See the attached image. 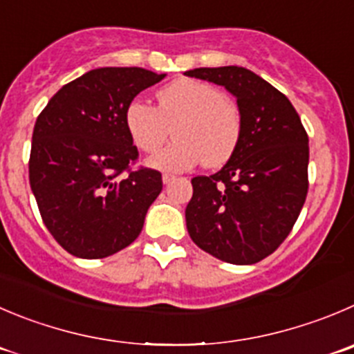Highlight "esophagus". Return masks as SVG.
<instances>
[{
	"instance_id": "1",
	"label": "esophagus",
	"mask_w": 354,
	"mask_h": 354,
	"mask_svg": "<svg viewBox=\"0 0 354 354\" xmlns=\"http://www.w3.org/2000/svg\"><path fill=\"white\" fill-rule=\"evenodd\" d=\"M161 179H163V184H170L171 180H175V175H171V174H163V177H161Z\"/></svg>"
}]
</instances>
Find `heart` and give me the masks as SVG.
Masks as SVG:
<instances>
[{"label": "heart", "instance_id": "1", "mask_svg": "<svg viewBox=\"0 0 354 354\" xmlns=\"http://www.w3.org/2000/svg\"><path fill=\"white\" fill-rule=\"evenodd\" d=\"M133 144L142 153H156L174 129L175 142L149 160L154 168L187 170L203 161L221 167L233 156L241 137L236 104L212 85L198 80H177L156 93V107L133 100L124 113Z\"/></svg>", "mask_w": 354, "mask_h": 354}]
</instances>
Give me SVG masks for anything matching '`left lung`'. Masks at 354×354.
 I'll use <instances>...</instances> for the list:
<instances>
[{
	"label": "left lung",
	"instance_id": "1",
	"mask_svg": "<svg viewBox=\"0 0 354 354\" xmlns=\"http://www.w3.org/2000/svg\"><path fill=\"white\" fill-rule=\"evenodd\" d=\"M187 76L236 97L241 137L227 163L191 180V240L230 264H255L290 234L308 194L309 140L290 100L238 66L198 67Z\"/></svg>",
	"mask_w": 354,
	"mask_h": 354
}]
</instances>
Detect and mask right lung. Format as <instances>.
Listing matches in <instances>:
<instances>
[{
	"instance_id": "right-lung-1",
	"label": "right lung",
	"mask_w": 354,
	"mask_h": 354,
	"mask_svg": "<svg viewBox=\"0 0 354 354\" xmlns=\"http://www.w3.org/2000/svg\"><path fill=\"white\" fill-rule=\"evenodd\" d=\"M163 78L142 67L92 69L64 85L36 120L29 183L46 230L69 254L107 257L142 231L163 183L153 168L130 170L139 151L124 113Z\"/></svg>"
}]
</instances>
